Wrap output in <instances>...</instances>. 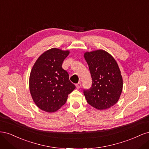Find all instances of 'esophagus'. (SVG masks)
Segmentation results:
<instances>
[{
	"label": "esophagus",
	"instance_id": "esophagus-1",
	"mask_svg": "<svg viewBox=\"0 0 149 149\" xmlns=\"http://www.w3.org/2000/svg\"><path fill=\"white\" fill-rule=\"evenodd\" d=\"M81 84L80 83L76 84V88H77V89H79L81 88Z\"/></svg>",
	"mask_w": 149,
	"mask_h": 149
}]
</instances>
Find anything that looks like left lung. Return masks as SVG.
I'll return each instance as SVG.
<instances>
[{
	"instance_id": "obj_1",
	"label": "left lung",
	"mask_w": 149,
	"mask_h": 149,
	"mask_svg": "<svg viewBox=\"0 0 149 149\" xmlns=\"http://www.w3.org/2000/svg\"><path fill=\"white\" fill-rule=\"evenodd\" d=\"M89 66L92 84L84 89L87 102L97 109H106L118 101L123 90V78L116 60L101 50L84 53Z\"/></svg>"
}]
</instances>
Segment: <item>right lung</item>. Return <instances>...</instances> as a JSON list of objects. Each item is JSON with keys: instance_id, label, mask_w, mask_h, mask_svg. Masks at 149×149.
<instances>
[{"instance_id": "right-lung-1", "label": "right lung", "mask_w": 149, "mask_h": 149, "mask_svg": "<svg viewBox=\"0 0 149 149\" xmlns=\"http://www.w3.org/2000/svg\"><path fill=\"white\" fill-rule=\"evenodd\" d=\"M68 51L52 48L43 53L33 65L30 75L31 97L40 109L48 112L58 110L66 102L76 86L62 68Z\"/></svg>"}]
</instances>
